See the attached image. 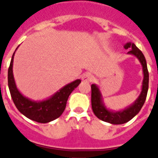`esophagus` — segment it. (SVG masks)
<instances>
[{
	"mask_svg": "<svg viewBox=\"0 0 158 158\" xmlns=\"http://www.w3.org/2000/svg\"><path fill=\"white\" fill-rule=\"evenodd\" d=\"M94 79V77L92 76L91 73H84L82 75V80L84 81H88V82H91Z\"/></svg>",
	"mask_w": 158,
	"mask_h": 158,
	"instance_id": "obj_1",
	"label": "esophagus"
}]
</instances>
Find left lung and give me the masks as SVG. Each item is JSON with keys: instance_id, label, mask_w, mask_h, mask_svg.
<instances>
[{"instance_id": "8db88e82", "label": "left lung", "mask_w": 158, "mask_h": 158, "mask_svg": "<svg viewBox=\"0 0 158 158\" xmlns=\"http://www.w3.org/2000/svg\"><path fill=\"white\" fill-rule=\"evenodd\" d=\"M124 48L129 49L128 54L135 56L142 65L143 73H144L142 89H141L140 95L136 99L135 102L125 109L118 111V112L110 111L106 108L103 103L102 94L98 86H96V85H94V84L91 85V106H92L93 113L101 120L113 123V124L125 123L129 122V120H131L136 114L139 113L146 101L147 91H148V85H149V73L147 69L146 58L141 51L138 49V47L134 43H131V42L127 43L124 45Z\"/></svg>"}]
</instances>
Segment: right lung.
Returning a JSON list of instances; mask_svg holds the SVG:
<instances>
[{
  "instance_id": "add662e5",
  "label": "right lung",
  "mask_w": 158,
  "mask_h": 158,
  "mask_svg": "<svg viewBox=\"0 0 158 158\" xmlns=\"http://www.w3.org/2000/svg\"><path fill=\"white\" fill-rule=\"evenodd\" d=\"M14 53L12 55V60L9 66L7 79H8L9 90L16 107L20 113L27 117L28 118L41 123H49L59 118L65 110L66 104L69 99V95L80 84L81 80L76 79L75 81L67 85L59 91L55 93L49 99L41 102L31 101L29 98L23 96L16 86L15 80L12 73V63H13Z\"/></svg>"
}]
</instances>
